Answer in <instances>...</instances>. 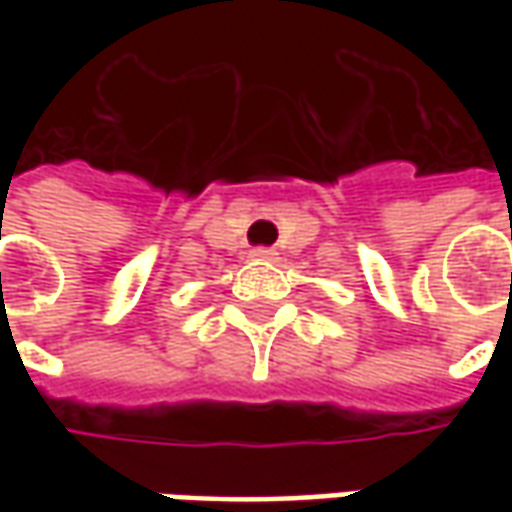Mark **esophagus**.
<instances>
[{"label":"esophagus","mask_w":512,"mask_h":512,"mask_svg":"<svg viewBox=\"0 0 512 512\" xmlns=\"http://www.w3.org/2000/svg\"><path fill=\"white\" fill-rule=\"evenodd\" d=\"M250 256L253 259H259V262H276V250H270V247H256V250H250Z\"/></svg>","instance_id":"obj_1"}]
</instances>
